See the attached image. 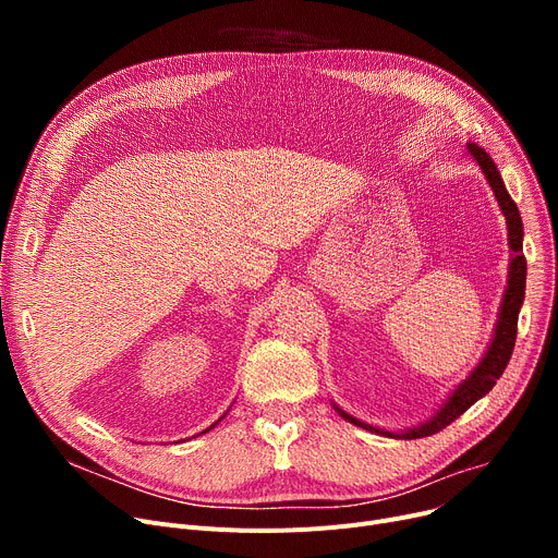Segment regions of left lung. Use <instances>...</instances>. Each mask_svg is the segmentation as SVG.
Segmentation results:
<instances>
[{
	"instance_id": "1",
	"label": "left lung",
	"mask_w": 558,
	"mask_h": 558,
	"mask_svg": "<svg viewBox=\"0 0 558 558\" xmlns=\"http://www.w3.org/2000/svg\"><path fill=\"white\" fill-rule=\"evenodd\" d=\"M465 149H468V156H471L480 165L484 179L488 181V185L497 198V205H500V210L507 219L511 259H509V280L505 287V296L500 303V312H497V324H495L490 343L486 348L484 357L480 360V364L465 375V379H461V383L454 387V391L448 396V400L436 409V414L416 427L389 432V429L375 427L355 416H350L348 412H343L341 407H337L332 402V407L337 409V414L341 418H345L348 423H353L357 427H364L368 432H375L379 436L409 438V441H412V438H423V436L441 432L452 421H457L465 412V409H471L480 398H484L495 387V383L502 377V373L511 360V353H513L515 335H518V314H520V307L524 301V282H526V259L522 255V234H524L522 219L518 213V205L509 196L502 175H500V171H497L493 158L482 149V146H477L473 142H468Z\"/></svg>"
}]
</instances>
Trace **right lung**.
<instances>
[{
    "label": "right lung",
    "instance_id": "1",
    "mask_svg": "<svg viewBox=\"0 0 558 558\" xmlns=\"http://www.w3.org/2000/svg\"><path fill=\"white\" fill-rule=\"evenodd\" d=\"M226 414H228V412H226ZM226 414H223V416H226ZM223 416H221V418H223ZM221 418H219V421H221ZM219 421H217V423H219ZM217 423H213V425H210V427H208V429H203V432H201V434H205V432H210V429H213V427H215V425H217Z\"/></svg>",
    "mask_w": 558,
    "mask_h": 558
}]
</instances>
